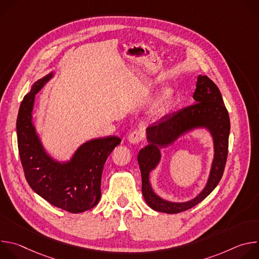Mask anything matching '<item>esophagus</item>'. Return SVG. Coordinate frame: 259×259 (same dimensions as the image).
Returning a JSON list of instances; mask_svg holds the SVG:
<instances>
[{"mask_svg":"<svg viewBox=\"0 0 259 259\" xmlns=\"http://www.w3.org/2000/svg\"><path fill=\"white\" fill-rule=\"evenodd\" d=\"M141 139H142V133L140 131H136V130L131 132L128 137V140L130 141V143H133V144L140 142Z\"/></svg>","mask_w":259,"mask_h":259,"instance_id":"1","label":"esophagus"}]
</instances>
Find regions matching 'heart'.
I'll list each match as a JSON object with an SVG mask.
<instances>
[{"mask_svg": "<svg viewBox=\"0 0 259 259\" xmlns=\"http://www.w3.org/2000/svg\"><path fill=\"white\" fill-rule=\"evenodd\" d=\"M172 96V92L170 90L165 91L152 105V112L156 115L163 113L164 110L166 109V107L168 106L170 99Z\"/></svg>", "mask_w": 259, "mask_h": 259, "instance_id": "obj_1", "label": "heart"}]
</instances>
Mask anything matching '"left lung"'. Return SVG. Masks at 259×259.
Instances as JSON below:
<instances>
[{
    "mask_svg": "<svg viewBox=\"0 0 259 259\" xmlns=\"http://www.w3.org/2000/svg\"><path fill=\"white\" fill-rule=\"evenodd\" d=\"M193 98L195 103L165 115L146 129L149 144L141 149L137 156L143 198L147 205L159 212L175 214L193 208L212 193L224 175L229 153L231 123L223 96L212 80L207 76H199ZM196 126H206L214 141V159L208 182L201 194L189 202L165 201L152 192L148 180L150 171L160 158L158 149L166 147L179 135Z\"/></svg>",
    "mask_w": 259,
    "mask_h": 259,
    "instance_id": "left-lung-1",
    "label": "left lung"
}]
</instances>
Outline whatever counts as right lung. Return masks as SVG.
<instances>
[{
	"label": "right lung",
	"mask_w": 259,
	"mask_h": 259,
	"mask_svg": "<svg viewBox=\"0 0 259 259\" xmlns=\"http://www.w3.org/2000/svg\"><path fill=\"white\" fill-rule=\"evenodd\" d=\"M36 81L20 103L16 121L17 143L24 176L29 187L55 207L82 213L97 205L103 165L121 142L117 136L92 139L81 145L70 162L58 163L43 149L31 122L34 96L52 78Z\"/></svg>",
	"instance_id": "obj_1"
}]
</instances>
